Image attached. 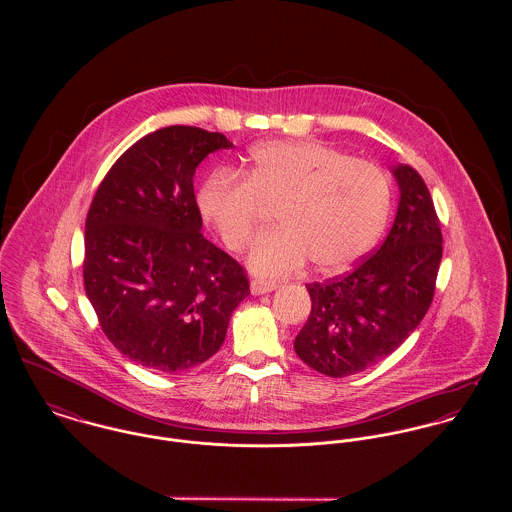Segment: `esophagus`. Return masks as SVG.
I'll return each instance as SVG.
<instances>
[{
  "mask_svg": "<svg viewBox=\"0 0 512 512\" xmlns=\"http://www.w3.org/2000/svg\"><path fill=\"white\" fill-rule=\"evenodd\" d=\"M278 286L274 282H264V280H254L250 284L252 295H264V293L274 292Z\"/></svg>",
  "mask_w": 512,
  "mask_h": 512,
  "instance_id": "34e87169",
  "label": "esophagus"
}]
</instances>
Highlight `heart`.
Segmentation results:
<instances>
[{"label":"heart","instance_id":"obj_1","mask_svg":"<svg viewBox=\"0 0 512 512\" xmlns=\"http://www.w3.org/2000/svg\"><path fill=\"white\" fill-rule=\"evenodd\" d=\"M246 179L217 171L197 193V207L230 250H242L266 209L278 228L260 236L248 268L282 278L311 258L337 272L372 248L390 213V183L380 167L313 140L254 147Z\"/></svg>","mask_w":512,"mask_h":512}]
</instances>
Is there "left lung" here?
<instances>
[{"mask_svg": "<svg viewBox=\"0 0 512 512\" xmlns=\"http://www.w3.org/2000/svg\"><path fill=\"white\" fill-rule=\"evenodd\" d=\"M390 171L400 199L382 246L347 276L307 286L311 313L293 349L305 365L333 378L394 353L434 299L443 240L432 195L410 165Z\"/></svg>", "mask_w": 512, "mask_h": 512, "instance_id": "left-lung-1", "label": "left lung"}]
</instances>
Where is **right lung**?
<instances>
[{
    "instance_id": "add662e5",
    "label": "right lung",
    "mask_w": 512,
    "mask_h": 512,
    "mask_svg": "<svg viewBox=\"0 0 512 512\" xmlns=\"http://www.w3.org/2000/svg\"><path fill=\"white\" fill-rule=\"evenodd\" d=\"M232 142L169 126L126 149L84 224V290L110 343L157 372L205 363L250 295L242 266L203 234L193 177Z\"/></svg>"
}]
</instances>
